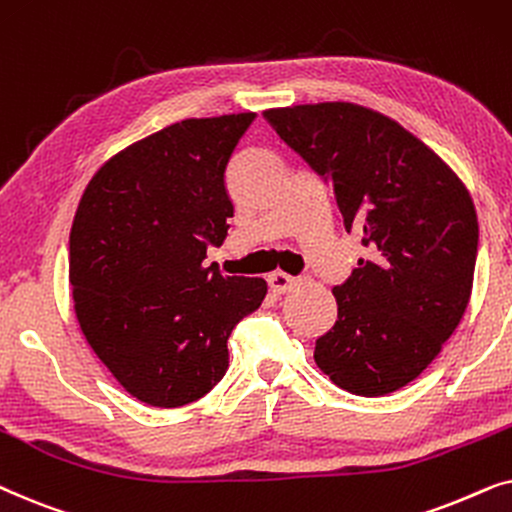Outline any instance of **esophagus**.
<instances>
[{
  "label": "esophagus",
  "mask_w": 512,
  "mask_h": 512,
  "mask_svg": "<svg viewBox=\"0 0 512 512\" xmlns=\"http://www.w3.org/2000/svg\"><path fill=\"white\" fill-rule=\"evenodd\" d=\"M267 281H269L271 292H276V295H285V292L295 290L299 285V278L283 274V271H274V274H271Z\"/></svg>",
  "instance_id": "obj_1"
}]
</instances>
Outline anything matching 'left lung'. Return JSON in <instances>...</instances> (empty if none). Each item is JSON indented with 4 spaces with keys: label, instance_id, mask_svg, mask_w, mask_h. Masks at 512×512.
<instances>
[{
    "label": "left lung",
    "instance_id": "obj_1",
    "mask_svg": "<svg viewBox=\"0 0 512 512\" xmlns=\"http://www.w3.org/2000/svg\"><path fill=\"white\" fill-rule=\"evenodd\" d=\"M264 119L330 180L344 229L363 236L337 320L316 342L318 370L379 398L438 358L473 292L478 213L466 185L398 121L356 102L264 109Z\"/></svg>",
    "mask_w": 512,
    "mask_h": 512
}]
</instances>
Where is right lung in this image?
Here are the masks:
<instances>
[{
    "label": "right lung",
    "mask_w": 512,
    "mask_h": 512,
    "mask_svg": "<svg viewBox=\"0 0 512 512\" xmlns=\"http://www.w3.org/2000/svg\"><path fill=\"white\" fill-rule=\"evenodd\" d=\"M252 112L185 119L102 163L70 231L74 313L126 393L152 407L206 395L229 367L234 325L262 304L264 278L206 267L227 238V166Z\"/></svg>",
    "instance_id": "1"
}]
</instances>
